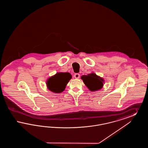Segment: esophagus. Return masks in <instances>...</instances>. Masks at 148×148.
Instances as JSON below:
<instances>
[{
  "label": "esophagus",
  "instance_id": "obj_1",
  "mask_svg": "<svg viewBox=\"0 0 148 148\" xmlns=\"http://www.w3.org/2000/svg\"><path fill=\"white\" fill-rule=\"evenodd\" d=\"M74 77L75 78H76V79H79V77H80V74H79V73H76V74H74Z\"/></svg>",
  "mask_w": 148,
  "mask_h": 148
}]
</instances>
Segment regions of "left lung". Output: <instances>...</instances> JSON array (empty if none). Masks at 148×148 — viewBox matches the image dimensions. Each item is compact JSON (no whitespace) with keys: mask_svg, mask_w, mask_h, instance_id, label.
<instances>
[{"mask_svg":"<svg viewBox=\"0 0 148 148\" xmlns=\"http://www.w3.org/2000/svg\"><path fill=\"white\" fill-rule=\"evenodd\" d=\"M81 78L90 91L94 92L98 90L103 88L104 80L103 78L97 75L95 73L83 75Z\"/></svg>","mask_w":148,"mask_h":148,"instance_id":"left-lung-1","label":"left lung"}]
</instances>
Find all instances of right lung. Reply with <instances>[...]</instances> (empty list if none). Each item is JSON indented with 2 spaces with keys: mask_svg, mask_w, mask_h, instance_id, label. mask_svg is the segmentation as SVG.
<instances>
[{
  "mask_svg": "<svg viewBox=\"0 0 148 148\" xmlns=\"http://www.w3.org/2000/svg\"><path fill=\"white\" fill-rule=\"evenodd\" d=\"M71 77L69 73H58L47 81L48 88L54 92H62L64 90Z\"/></svg>",
  "mask_w": 148,
  "mask_h": 148,
  "instance_id": "obj_1",
  "label": "right lung"
}]
</instances>
